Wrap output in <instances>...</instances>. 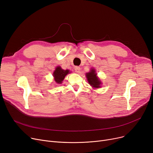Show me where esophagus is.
Wrapping results in <instances>:
<instances>
[{
  "label": "esophagus",
  "mask_w": 153,
  "mask_h": 153,
  "mask_svg": "<svg viewBox=\"0 0 153 153\" xmlns=\"http://www.w3.org/2000/svg\"><path fill=\"white\" fill-rule=\"evenodd\" d=\"M74 70H75V72H77V73H78V72H80V68L78 67V66H75L74 67Z\"/></svg>",
  "instance_id": "esophagus-1"
}]
</instances>
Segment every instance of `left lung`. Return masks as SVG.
<instances>
[{"instance_id":"obj_1","label":"left lung","mask_w":153,"mask_h":153,"mask_svg":"<svg viewBox=\"0 0 153 153\" xmlns=\"http://www.w3.org/2000/svg\"><path fill=\"white\" fill-rule=\"evenodd\" d=\"M96 75H97V74L95 73L94 69H92L91 72L86 73V77L89 84H91L93 87L99 88L100 87V85L101 82Z\"/></svg>"}]
</instances>
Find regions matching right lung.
<instances>
[{
  "label": "right lung",
  "instance_id": "add662e5",
  "mask_svg": "<svg viewBox=\"0 0 153 153\" xmlns=\"http://www.w3.org/2000/svg\"><path fill=\"white\" fill-rule=\"evenodd\" d=\"M69 70H63L61 69V67L58 66L56 68L54 73L53 76L54 77L55 81L58 84L62 83V81L64 80L65 76L69 73Z\"/></svg>",
  "mask_w": 153,
  "mask_h": 153
}]
</instances>
